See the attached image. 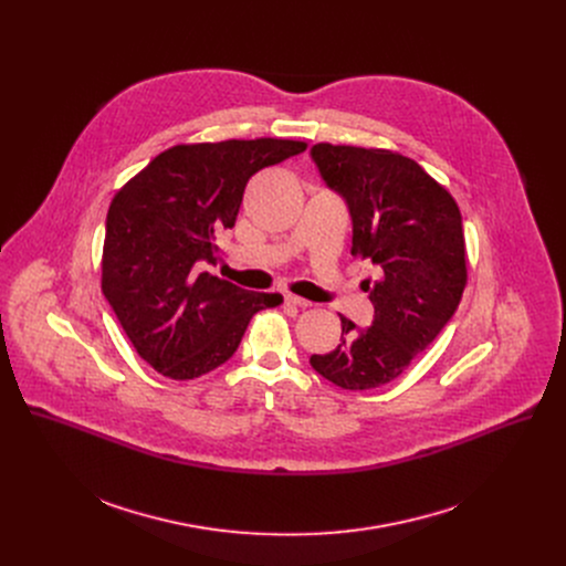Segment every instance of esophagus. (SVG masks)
Segmentation results:
<instances>
[{"mask_svg":"<svg viewBox=\"0 0 566 566\" xmlns=\"http://www.w3.org/2000/svg\"><path fill=\"white\" fill-rule=\"evenodd\" d=\"M284 300H286V304H291V306H300V308H308V306H311V302H308V300L297 297V295H291V293H289Z\"/></svg>","mask_w":566,"mask_h":566,"instance_id":"obj_1","label":"esophagus"}]
</instances>
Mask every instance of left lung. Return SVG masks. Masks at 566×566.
<instances>
[{
  "instance_id": "1",
  "label": "left lung",
  "mask_w": 566,
  "mask_h": 566,
  "mask_svg": "<svg viewBox=\"0 0 566 566\" xmlns=\"http://www.w3.org/2000/svg\"><path fill=\"white\" fill-rule=\"evenodd\" d=\"M311 156L349 206L352 253L380 269L369 289L371 327L356 332L340 315V345L313 354L311 367L343 389H374L406 371L459 306L468 282L461 212L439 181L398 151L317 143Z\"/></svg>"
}]
</instances>
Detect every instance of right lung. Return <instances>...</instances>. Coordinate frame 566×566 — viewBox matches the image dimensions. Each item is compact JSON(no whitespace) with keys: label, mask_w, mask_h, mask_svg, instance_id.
<instances>
[{"label":"right lung","mask_w":566,"mask_h":566,"mask_svg":"<svg viewBox=\"0 0 566 566\" xmlns=\"http://www.w3.org/2000/svg\"><path fill=\"white\" fill-rule=\"evenodd\" d=\"M304 149L289 138L179 143L114 195L101 284L136 354L158 374L192 380L217 369L251 317L282 302L197 273V262H214L249 179Z\"/></svg>","instance_id":"1"}]
</instances>
